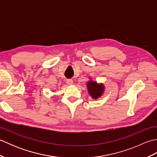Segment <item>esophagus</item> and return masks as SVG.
<instances>
[{"mask_svg":"<svg viewBox=\"0 0 157 157\" xmlns=\"http://www.w3.org/2000/svg\"><path fill=\"white\" fill-rule=\"evenodd\" d=\"M67 84L68 85H72L73 80L72 79H67Z\"/></svg>","mask_w":157,"mask_h":157,"instance_id":"1","label":"esophagus"}]
</instances>
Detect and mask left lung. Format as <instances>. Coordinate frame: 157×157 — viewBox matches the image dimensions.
I'll return each instance as SVG.
<instances>
[{
    "mask_svg": "<svg viewBox=\"0 0 157 157\" xmlns=\"http://www.w3.org/2000/svg\"><path fill=\"white\" fill-rule=\"evenodd\" d=\"M87 87L89 94L92 96V98L96 99L101 97L104 93L105 86L102 84H98L97 82L90 80L87 83Z\"/></svg>",
    "mask_w": 157,
    "mask_h": 157,
    "instance_id": "8db88e82",
    "label": "left lung"
}]
</instances>
